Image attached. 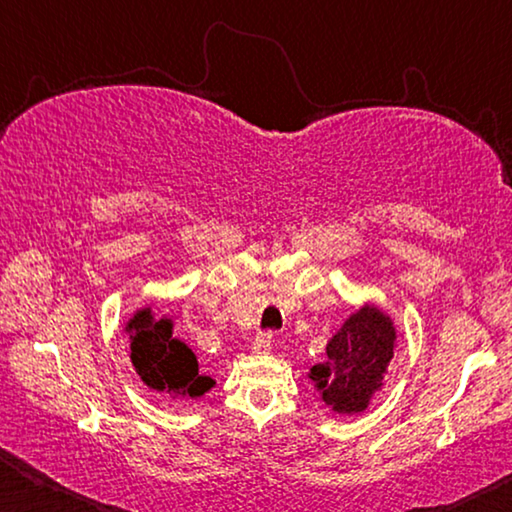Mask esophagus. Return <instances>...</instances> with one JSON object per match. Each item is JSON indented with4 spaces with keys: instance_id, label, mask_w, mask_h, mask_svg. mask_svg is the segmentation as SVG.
<instances>
[{
    "instance_id": "1",
    "label": "esophagus",
    "mask_w": 512,
    "mask_h": 512,
    "mask_svg": "<svg viewBox=\"0 0 512 512\" xmlns=\"http://www.w3.org/2000/svg\"><path fill=\"white\" fill-rule=\"evenodd\" d=\"M273 336H271V332H259L257 336H255V341H253V350L257 352V354H266V352H271V341Z\"/></svg>"
}]
</instances>
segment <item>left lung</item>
I'll return each instance as SVG.
<instances>
[{
    "label": "left lung",
    "instance_id": "1",
    "mask_svg": "<svg viewBox=\"0 0 512 512\" xmlns=\"http://www.w3.org/2000/svg\"><path fill=\"white\" fill-rule=\"evenodd\" d=\"M395 339L393 320L379 307L363 305L354 311L327 341V361L309 370L320 400L336 413L366 411L384 386Z\"/></svg>",
    "mask_w": 512,
    "mask_h": 512
}]
</instances>
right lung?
Returning <instances> with one entry per match:
<instances>
[{"label": "right lung", "mask_w": 512, "mask_h": 512, "mask_svg": "<svg viewBox=\"0 0 512 512\" xmlns=\"http://www.w3.org/2000/svg\"><path fill=\"white\" fill-rule=\"evenodd\" d=\"M126 332L131 336V361L146 386L158 393L201 397L214 386L198 375L196 354L173 336L171 318H155L149 307L135 311Z\"/></svg>", "instance_id": "1"}]
</instances>
